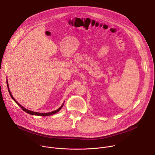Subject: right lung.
<instances>
[{
    "instance_id": "obj_1",
    "label": "right lung",
    "mask_w": 155,
    "mask_h": 155,
    "mask_svg": "<svg viewBox=\"0 0 155 155\" xmlns=\"http://www.w3.org/2000/svg\"><path fill=\"white\" fill-rule=\"evenodd\" d=\"M7 87H8V93H9V94H10V96H11V97L13 99V101L22 108L23 109L25 112H26V113H28V114H30V115H37V116H42V117H46V116H50V115H53V114H56L57 112H58L59 110L62 108V107H63V105H64V102L62 104V105L59 108H58L57 110H54V111H53V112H48V113H44V114H41V113H39V112H33V111H31V110H28V109H26V108H25V107H23V106H21V105H20L16 100H15V99L13 97V96H12V93H11V92H10V89H9V86H8V81L7 82Z\"/></svg>"
}]
</instances>
